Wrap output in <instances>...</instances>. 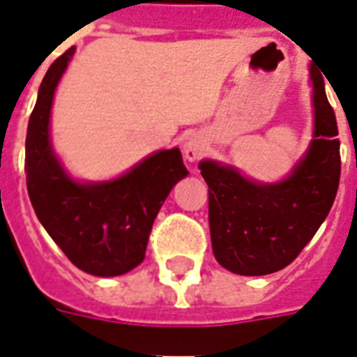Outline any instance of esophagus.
I'll list each match as a JSON object with an SVG mask.
<instances>
[{
	"label": "esophagus",
	"mask_w": 357,
	"mask_h": 357,
	"mask_svg": "<svg viewBox=\"0 0 357 357\" xmlns=\"http://www.w3.org/2000/svg\"><path fill=\"white\" fill-rule=\"evenodd\" d=\"M206 151V141L199 133H191L187 135L183 141V155L189 162H195L197 158H201V155Z\"/></svg>",
	"instance_id": "obj_1"
}]
</instances>
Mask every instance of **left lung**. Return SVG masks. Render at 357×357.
Segmentation results:
<instances>
[{"label":"left lung","mask_w":357,"mask_h":357,"mask_svg":"<svg viewBox=\"0 0 357 357\" xmlns=\"http://www.w3.org/2000/svg\"><path fill=\"white\" fill-rule=\"evenodd\" d=\"M314 139L287 178L264 183L239 168L204 158L212 250L237 275H268L302 252L335 202L340 179V141L323 74L310 63Z\"/></svg>","instance_id":"1"}]
</instances>
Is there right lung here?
I'll list each match as a JSON object with an SVG mask.
<instances>
[{
    "mask_svg": "<svg viewBox=\"0 0 357 357\" xmlns=\"http://www.w3.org/2000/svg\"><path fill=\"white\" fill-rule=\"evenodd\" d=\"M74 47L50 66L28 120L26 187L40 224L66 258L89 275H124L137 268L149 233L172 187L189 174L178 147L156 151L107 181H78L51 143V107Z\"/></svg>",
    "mask_w": 357,
    "mask_h": 357,
    "instance_id": "1",
    "label": "right lung"
}]
</instances>
